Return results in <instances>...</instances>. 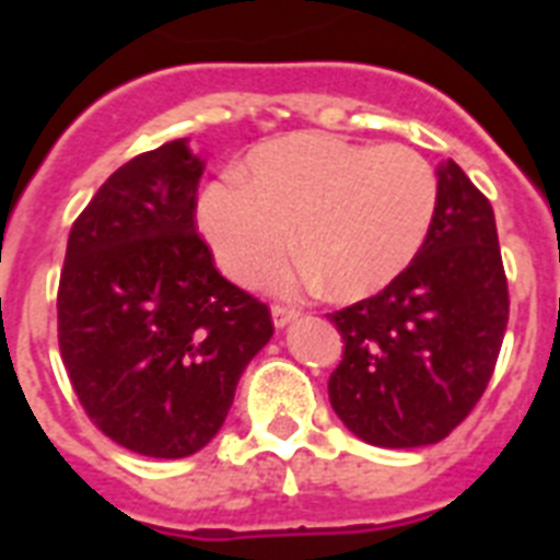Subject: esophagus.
I'll list each match as a JSON object with an SVG mask.
<instances>
[{"instance_id":"34e87169","label":"esophagus","mask_w":560,"mask_h":560,"mask_svg":"<svg viewBox=\"0 0 560 560\" xmlns=\"http://www.w3.org/2000/svg\"><path fill=\"white\" fill-rule=\"evenodd\" d=\"M299 316V311L293 305H272V323L276 328H284L288 323H293Z\"/></svg>"}]
</instances>
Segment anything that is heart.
<instances>
[{
	"mask_svg": "<svg viewBox=\"0 0 560 560\" xmlns=\"http://www.w3.org/2000/svg\"><path fill=\"white\" fill-rule=\"evenodd\" d=\"M439 206L433 165L404 144L293 133L249 156V183L202 191L200 229L237 281H258L293 249L328 296L360 299L398 279L421 253Z\"/></svg>",
	"mask_w": 560,
	"mask_h": 560,
	"instance_id": "1",
	"label": "heart"
}]
</instances>
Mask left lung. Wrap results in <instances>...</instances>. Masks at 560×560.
Segmentation results:
<instances>
[{"instance_id": "obj_1", "label": "left lung", "mask_w": 560, "mask_h": 560, "mask_svg": "<svg viewBox=\"0 0 560 560\" xmlns=\"http://www.w3.org/2000/svg\"><path fill=\"white\" fill-rule=\"evenodd\" d=\"M328 319L346 342L328 398L363 442L435 444L470 416L500 358L509 281L494 209L456 162L439 171L433 229L416 261Z\"/></svg>"}]
</instances>
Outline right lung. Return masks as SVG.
Returning <instances> with one entry per match:
<instances>
[{
  "instance_id": "1",
  "label": "right lung",
  "mask_w": 560,
  "mask_h": 560,
  "mask_svg": "<svg viewBox=\"0 0 560 560\" xmlns=\"http://www.w3.org/2000/svg\"><path fill=\"white\" fill-rule=\"evenodd\" d=\"M202 162L186 139L139 153L78 214L57 342L83 412L127 451L183 459L214 439L270 307L226 281L197 232Z\"/></svg>"
}]
</instances>
